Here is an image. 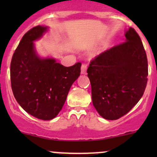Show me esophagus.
<instances>
[{"instance_id": "esophagus-1", "label": "esophagus", "mask_w": 157, "mask_h": 157, "mask_svg": "<svg viewBox=\"0 0 157 157\" xmlns=\"http://www.w3.org/2000/svg\"><path fill=\"white\" fill-rule=\"evenodd\" d=\"M86 70H87L86 65H85V64H82V66H81V74H86Z\"/></svg>"}]
</instances>
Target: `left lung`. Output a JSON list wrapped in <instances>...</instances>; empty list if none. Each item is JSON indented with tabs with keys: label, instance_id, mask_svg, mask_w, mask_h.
<instances>
[{
	"label": "left lung",
	"instance_id": "8db88e82",
	"mask_svg": "<svg viewBox=\"0 0 157 157\" xmlns=\"http://www.w3.org/2000/svg\"><path fill=\"white\" fill-rule=\"evenodd\" d=\"M124 36V42L100 54L87 69L93 106L107 120L127 114L147 86L148 64L140 36L131 27Z\"/></svg>",
	"mask_w": 157,
	"mask_h": 157
}]
</instances>
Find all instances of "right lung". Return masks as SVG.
<instances>
[{
	"instance_id": "obj_1",
	"label": "right lung",
	"mask_w": 157,
	"mask_h": 157,
	"mask_svg": "<svg viewBox=\"0 0 157 157\" xmlns=\"http://www.w3.org/2000/svg\"><path fill=\"white\" fill-rule=\"evenodd\" d=\"M48 26L28 31L16 49L10 64L11 87L16 100L27 113L41 120L53 119L62 109L71 86L80 74L81 64L64 67L53 57H41L36 41Z\"/></svg>"
}]
</instances>
